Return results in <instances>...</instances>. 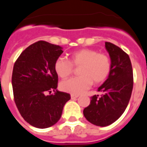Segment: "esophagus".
<instances>
[{
	"label": "esophagus",
	"instance_id": "obj_1",
	"mask_svg": "<svg viewBox=\"0 0 147 147\" xmlns=\"http://www.w3.org/2000/svg\"><path fill=\"white\" fill-rule=\"evenodd\" d=\"M79 97V95H76V94H71V99H76Z\"/></svg>",
	"mask_w": 147,
	"mask_h": 147
}]
</instances>
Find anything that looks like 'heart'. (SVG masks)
I'll return each mask as SVG.
<instances>
[{
	"instance_id": "1",
	"label": "heart",
	"mask_w": 147,
	"mask_h": 147,
	"mask_svg": "<svg viewBox=\"0 0 147 147\" xmlns=\"http://www.w3.org/2000/svg\"><path fill=\"white\" fill-rule=\"evenodd\" d=\"M74 67H80V76L64 80L61 88L71 94H80L85 92L92 85L103 83L110 73L111 61L109 56L98 53L94 49H81L71 53L69 61L64 57H58L54 62V71L61 78H66L73 72Z\"/></svg>"
}]
</instances>
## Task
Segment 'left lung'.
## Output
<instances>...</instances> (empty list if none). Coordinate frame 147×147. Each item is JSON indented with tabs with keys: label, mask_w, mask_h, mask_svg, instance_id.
I'll list each match as a JSON object with an SVG mask.
<instances>
[{
	"label": "left lung",
	"mask_w": 147,
	"mask_h": 147,
	"mask_svg": "<svg viewBox=\"0 0 147 147\" xmlns=\"http://www.w3.org/2000/svg\"><path fill=\"white\" fill-rule=\"evenodd\" d=\"M105 49L111 59V71L107 80L94 95L90 104L83 110L90 123L100 127L110 125L123 113L133 89V71L129 56L120 47L105 42Z\"/></svg>",
	"instance_id": "8db88e82"
}]
</instances>
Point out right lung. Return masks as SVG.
Returning a JSON list of instances; mask_svg holds the SVG:
<instances>
[{"label": "right lung", "mask_w": 147, "mask_h": 147, "mask_svg": "<svg viewBox=\"0 0 147 147\" xmlns=\"http://www.w3.org/2000/svg\"><path fill=\"white\" fill-rule=\"evenodd\" d=\"M62 53L60 45L38 41L23 51L13 67L15 103L24 120L38 128L54 125L71 98L69 94L57 90L58 76L53 66ZM50 89L55 94L46 96L45 93Z\"/></svg>", "instance_id": "obj_1"}]
</instances>
